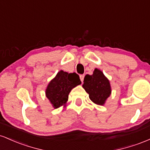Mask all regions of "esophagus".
Returning a JSON list of instances; mask_svg holds the SVG:
<instances>
[{
    "mask_svg": "<svg viewBox=\"0 0 150 150\" xmlns=\"http://www.w3.org/2000/svg\"><path fill=\"white\" fill-rule=\"evenodd\" d=\"M84 77H85V75H80V80L82 81V82H83V80H84Z\"/></svg>",
    "mask_w": 150,
    "mask_h": 150,
    "instance_id": "34e87169",
    "label": "esophagus"
}]
</instances>
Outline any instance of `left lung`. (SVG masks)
Masks as SVG:
<instances>
[{"mask_svg": "<svg viewBox=\"0 0 150 150\" xmlns=\"http://www.w3.org/2000/svg\"><path fill=\"white\" fill-rule=\"evenodd\" d=\"M82 87L89 94V99L98 105H104L111 93L109 80L97 68L94 69L92 75H85Z\"/></svg>", "mask_w": 150, "mask_h": 150, "instance_id": "left-lung-1", "label": "left lung"}]
</instances>
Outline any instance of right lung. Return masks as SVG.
<instances>
[{"label":"right lung","instance_id":"right-lung-1","mask_svg":"<svg viewBox=\"0 0 150 150\" xmlns=\"http://www.w3.org/2000/svg\"><path fill=\"white\" fill-rule=\"evenodd\" d=\"M80 84V77L77 74L68 73L61 70L48 85L46 96L53 108H58L66 104L70 91Z\"/></svg>","mask_w":150,"mask_h":150}]
</instances>
